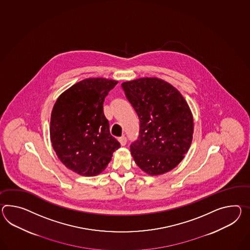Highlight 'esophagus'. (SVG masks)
<instances>
[{
    "label": "esophagus",
    "instance_id": "obj_1",
    "mask_svg": "<svg viewBox=\"0 0 250 250\" xmlns=\"http://www.w3.org/2000/svg\"><path fill=\"white\" fill-rule=\"evenodd\" d=\"M118 142L120 143V146H125L126 145V138H125V136L120 137V138L118 139Z\"/></svg>",
    "mask_w": 250,
    "mask_h": 250
}]
</instances>
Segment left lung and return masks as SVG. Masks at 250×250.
<instances>
[{
	"label": "left lung",
	"instance_id": "8db88e82",
	"mask_svg": "<svg viewBox=\"0 0 250 250\" xmlns=\"http://www.w3.org/2000/svg\"><path fill=\"white\" fill-rule=\"evenodd\" d=\"M121 85L140 121L139 137L131 145L135 164L152 176L170 171L191 145L194 126L189 104L177 88L158 78Z\"/></svg>",
	"mask_w": 250,
	"mask_h": 250
}]
</instances>
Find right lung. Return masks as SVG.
<instances>
[{
	"label": "right lung",
	"instance_id": "right-lung-1",
	"mask_svg": "<svg viewBox=\"0 0 250 250\" xmlns=\"http://www.w3.org/2000/svg\"><path fill=\"white\" fill-rule=\"evenodd\" d=\"M117 83L104 78L81 80L63 92L53 106L52 147L67 169L82 176L101 173L120 147L103 112L104 98Z\"/></svg>",
	"mask_w": 250,
	"mask_h": 250
}]
</instances>
